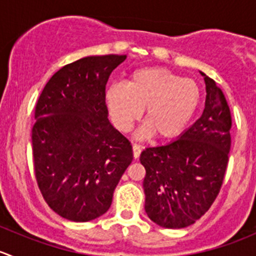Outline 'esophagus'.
Segmentation results:
<instances>
[{"label": "esophagus", "instance_id": "esophagus-1", "mask_svg": "<svg viewBox=\"0 0 256 256\" xmlns=\"http://www.w3.org/2000/svg\"><path fill=\"white\" fill-rule=\"evenodd\" d=\"M132 152H134V157H135V158H138V157H140V154H141V146L134 144H132Z\"/></svg>", "mask_w": 256, "mask_h": 256}]
</instances>
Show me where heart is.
I'll return each mask as SVG.
<instances>
[{"label":"heart","mask_w":256,"mask_h":256,"mask_svg":"<svg viewBox=\"0 0 256 256\" xmlns=\"http://www.w3.org/2000/svg\"><path fill=\"white\" fill-rule=\"evenodd\" d=\"M104 99L118 131H130L144 110L146 125L140 135L168 141L182 134L192 120L200 92L194 80L180 78L166 68L151 66L132 72L125 85L108 88Z\"/></svg>","instance_id":"heart-1"}]
</instances>
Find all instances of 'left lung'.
Instances as JSON below:
<instances>
[{
    "instance_id": "left-lung-1",
    "label": "left lung",
    "mask_w": 256,
    "mask_h": 256,
    "mask_svg": "<svg viewBox=\"0 0 256 256\" xmlns=\"http://www.w3.org/2000/svg\"><path fill=\"white\" fill-rule=\"evenodd\" d=\"M202 116L180 138L141 152L147 216L168 229L186 228L200 218L216 200L230 151L232 115L226 96L206 76Z\"/></svg>"
}]
</instances>
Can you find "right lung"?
<instances>
[{"label":"right lung","instance_id":"add662e5","mask_svg":"<svg viewBox=\"0 0 256 256\" xmlns=\"http://www.w3.org/2000/svg\"><path fill=\"white\" fill-rule=\"evenodd\" d=\"M126 56H85L46 84L32 128L34 174L47 204L72 222L106 213L134 158L130 141L108 118L105 86Z\"/></svg>","mask_w":256,"mask_h":256}]
</instances>
